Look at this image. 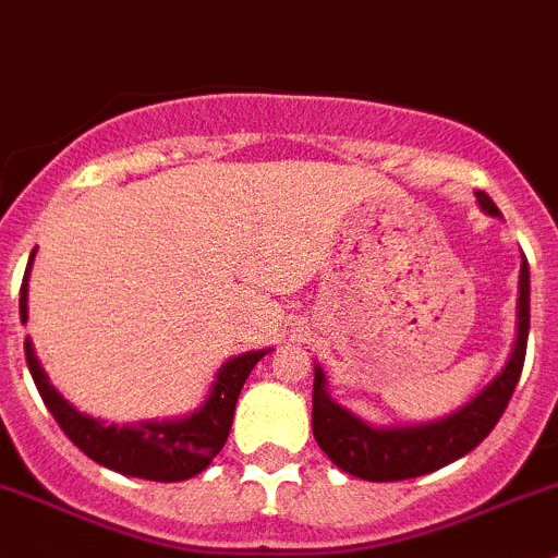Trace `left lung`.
Masks as SVG:
<instances>
[{"label":"left lung","mask_w":558,"mask_h":558,"mask_svg":"<svg viewBox=\"0 0 558 558\" xmlns=\"http://www.w3.org/2000/svg\"><path fill=\"white\" fill-rule=\"evenodd\" d=\"M477 205L488 216L499 210L492 196L475 191ZM529 340V264L521 253L519 300H515V340L505 367L470 402L442 418L424 424L378 426L367 424L335 402L326 388V373L315 364L313 378V437L318 448L348 475L388 483L429 475L481 446L497 426L521 378Z\"/></svg>","instance_id":"1"}]
</instances>
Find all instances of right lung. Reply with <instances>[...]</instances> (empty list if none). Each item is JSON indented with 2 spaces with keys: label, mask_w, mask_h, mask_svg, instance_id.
I'll return each instance as SVG.
<instances>
[{
  "label": "right lung",
  "mask_w": 558,
  "mask_h": 558,
  "mask_svg": "<svg viewBox=\"0 0 558 558\" xmlns=\"http://www.w3.org/2000/svg\"><path fill=\"white\" fill-rule=\"evenodd\" d=\"M35 253L32 251L29 264H26L24 283H21V320L26 324L29 318V275L32 264H35ZM26 364L35 378V386L43 397L45 408L53 413L56 424L61 426L66 437L81 448L88 459L97 464L116 470L129 477H143V481H159V483H178L189 481V477L199 475L202 470L210 466L218 451L227 442L229 429H232L234 408H238V397L243 391L251 369L262 362L269 353V348L262 351H247L240 356L227 359L218 367L216 380L210 384L205 402L191 413L180 415V418H161V421H137V424H105V421L94 418V415L81 413L75 404L66 402L53 384L45 375L43 364H39L35 345L26 337L24 342Z\"/></svg>",
  "instance_id": "add662e5"
}]
</instances>
